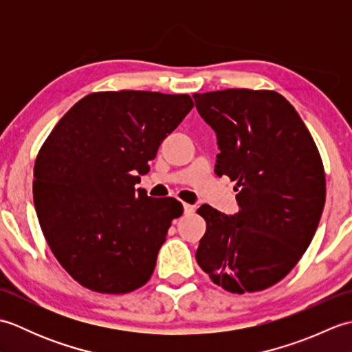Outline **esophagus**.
<instances>
[{
	"instance_id": "34e87169",
	"label": "esophagus",
	"mask_w": 352,
	"mask_h": 352,
	"mask_svg": "<svg viewBox=\"0 0 352 352\" xmlns=\"http://www.w3.org/2000/svg\"><path fill=\"white\" fill-rule=\"evenodd\" d=\"M183 208H184V213H192L193 210H195V207L190 206V204H183Z\"/></svg>"
}]
</instances>
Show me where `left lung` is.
<instances>
[{
	"instance_id": "obj_1",
	"label": "left lung",
	"mask_w": 352,
	"mask_h": 352,
	"mask_svg": "<svg viewBox=\"0 0 352 352\" xmlns=\"http://www.w3.org/2000/svg\"><path fill=\"white\" fill-rule=\"evenodd\" d=\"M221 153L216 175L236 182L239 212L210 206L197 261L231 294L274 286L300 261L325 204V174L315 140L294 106L274 91L193 94Z\"/></svg>"
}]
</instances>
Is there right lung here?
I'll return each instance as SVG.
<instances>
[{
  "label": "right lung",
  "instance_id": "right-lung-1",
  "mask_svg": "<svg viewBox=\"0 0 352 352\" xmlns=\"http://www.w3.org/2000/svg\"><path fill=\"white\" fill-rule=\"evenodd\" d=\"M192 107L186 94H91L45 140L34 164L37 219L58 263L81 286L129 294L153 275L183 206L134 186Z\"/></svg>",
  "mask_w": 352,
  "mask_h": 352
}]
</instances>
